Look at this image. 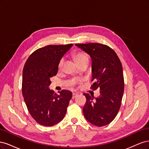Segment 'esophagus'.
<instances>
[{
    "mask_svg": "<svg viewBox=\"0 0 149 149\" xmlns=\"http://www.w3.org/2000/svg\"><path fill=\"white\" fill-rule=\"evenodd\" d=\"M77 96H78V94H76V93H73V96H72V98L74 99V98H75L76 97H77Z\"/></svg>",
    "mask_w": 149,
    "mask_h": 149,
    "instance_id": "obj_1",
    "label": "esophagus"
}]
</instances>
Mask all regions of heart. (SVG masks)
<instances>
[{
  "label": "heart",
  "instance_id": "b5f03b06",
  "mask_svg": "<svg viewBox=\"0 0 149 149\" xmlns=\"http://www.w3.org/2000/svg\"><path fill=\"white\" fill-rule=\"evenodd\" d=\"M71 57L73 58V60L75 61V63L78 66L81 64L83 63L84 62L88 63L89 61V56L86 53H85L83 51H78L72 53ZM64 66V59L61 58L60 60L59 63H58V68L59 71H61L63 68Z\"/></svg>",
  "mask_w": 149,
  "mask_h": 149
}]
</instances>
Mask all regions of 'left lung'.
I'll use <instances>...</instances> for the list:
<instances>
[{"label": "left lung", "instance_id": "obj_1", "mask_svg": "<svg viewBox=\"0 0 149 149\" xmlns=\"http://www.w3.org/2000/svg\"><path fill=\"white\" fill-rule=\"evenodd\" d=\"M92 59L91 89H100V96L93 100L88 93L83 114L90 123L101 127L109 124L118 114L124 91L123 66L116 52L106 45L97 43H78Z\"/></svg>", "mask_w": 149, "mask_h": 149}]
</instances>
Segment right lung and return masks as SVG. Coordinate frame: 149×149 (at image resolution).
Wrapping results in <instances>:
<instances>
[{
	"label": "right lung",
	"mask_w": 149,
	"mask_h": 149,
	"mask_svg": "<svg viewBox=\"0 0 149 149\" xmlns=\"http://www.w3.org/2000/svg\"><path fill=\"white\" fill-rule=\"evenodd\" d=\"M73 44L48 45L31 54L22 74V91L29 113L39 124L50 127L64 118L72 93L62 90L59 94L48 86L56 76L58 63Z\"/></svg>",
	"instance_id": "1"
}]
</instances>
